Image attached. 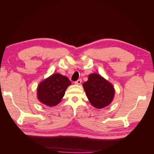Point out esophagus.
<instances>
[{
    "label": "esophagus",
    "instance_id": "esophagus-1",
    "mask_svg": "<svg viewBox=\"0 0 154 154\" xmlns=\"http://www.w3.org/2000/svg\"><path fill=\"white\" fill-rule=\"evenodd\" d=\"M82 82V80H81V79H80V80H78L77 81H76L75 82H74V83H75L76 85H80Z\"/></svg>",
    "mask_w": 154,
    "mask_h": 154
}]
</instances>
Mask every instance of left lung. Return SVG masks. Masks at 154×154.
Listing matches in <instances>:
<instances>
[{
  "mask_svg": "<svg viewBox=\"0 0 154 154\" xmlns=\"http://www.w3.org/2000/svg\"><path fill=\"white\" fill-rule=\"evenodd\" d=\"M86 95L92 106L102 109L112 101L115 91L113 85L100 74L92 73L83 83Z\"/></svg>",
  "mask_w": 154,
  "mask_h": 154,
  "instance_id": "left-lung-1",
  "label": "left lung"
}]
</instances>
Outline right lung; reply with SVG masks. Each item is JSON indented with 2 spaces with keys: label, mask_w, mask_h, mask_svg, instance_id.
<instances>
[{
  "label": "right lung",
  "mask_w": 154,
  "mask_h": 154,
  "mask_svg": "<svg viewBox=\"0 0 154 154\" xmlns=\"http://www.w3.org/2000/svg\"><path fill=\"white\" fill-rule=\"evenodd\" d=\"M71 82L62 74H53L41 82L37 88V98L45 105L56 106L61 101Z\"/></svg>",
  "instance_id": "1"
}]
</instances>
